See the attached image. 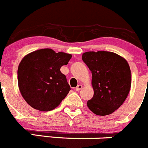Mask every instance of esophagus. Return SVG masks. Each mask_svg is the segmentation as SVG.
<instances>
[{"mask_svg": "<svg viewBox=\"0 0 148 148\" xmlns=\"http://www.w3.org/2000/svg\"><path fill=\"white\" fill-rule=\"evenodd\" d=\"M82 87H83V86L81 85V84H79V85L77 86V87L75 88V91H80V90L82 88Z\"/></svg>", "mask_w": 148, "mask_h": 148, "instance_id": "obj_1", "label": "esophagus"}]
</instances>
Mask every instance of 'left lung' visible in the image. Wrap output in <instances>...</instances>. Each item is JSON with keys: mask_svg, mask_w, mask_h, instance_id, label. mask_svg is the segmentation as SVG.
<instances>
[{"mask_svg": "<svg viewBox=\"0 0 148 148\" xmlns=\"http://www.w3.org/2000/svg\"><path fill=\"white\" fill-rule=\"evenodd\" d=\"M82 60L92 74L94 96L87 106L98 115L112 113L123 103L130 91L132 75L127 61L105 51L85 52Z\"/></svg>", "mask_w": 148, "mask_h": 148, "instance_id": "left-lung-1", "label": "left lung"}]
</instances>
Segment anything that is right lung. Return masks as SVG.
Returning a JSON list of instances; mask_svg holds the SVG:
<instances>
[{
	"mask_svg": "<svg viewBox=\"0 0 148 148\" xmlns=\"http://www.w3.org/2000/svg\"><path fill=\"white\" fill-rule=\"evenodd\" d=\"M71 57L64 52L42 49L22 59L18 67V86L28 105L40 111H50L59 106L70 90L60 68Z\"/></svg>",
	"mask_w": 148,
	"mask_h": 148,
	"instance_id": "obj_1",
	"label": "right lung"
}]
</instances>
